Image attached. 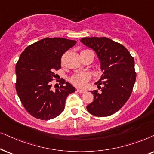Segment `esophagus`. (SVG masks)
<instances>
[{"label":"esophagus","instance_id":"obj_1","mask_svg":"<svg viewBox=\"0 0 154 154\" xmlns=\"http://www.w3.org/2000/svg\"><path fill=\"white\" fill-rule=\"evenodd\" d=\"M77 92H79V93H84V92H85V90H82V89H77Z\"/></svg>","mask_w":154,"mask_h":154}]
</instances>
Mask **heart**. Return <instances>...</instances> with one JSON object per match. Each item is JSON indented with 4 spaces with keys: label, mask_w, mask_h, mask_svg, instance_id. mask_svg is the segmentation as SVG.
Here are the masks:
<instances>
[{
    "label": "heart",
    "mask_w": 154,
    "mask_h": 154,
    "mask_svg": "<svg viewBox=\"0 0 154 154\" xmlns=\"http://www.w3.org/2000/svg\"><path fill=\"white\" fill-rule=\"evenodd\" d=\"M89 51V50H84L82 51ZM90 79V76L89 74L87 73H78L72 76L69 78V81L73 84L74 85L77 86L79 87H84L86 85V83Z\"/></svg>",
    "instance_id": "b5f03b06"
}]
</instances>
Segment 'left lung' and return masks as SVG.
I'll return each instance as SVG.
<instances>
[{
	"instance_id": "left-lung-1",
	"label": "left lung",
	"mask_w": 154,
	"mask_h": 154,
	"mask_svg": "<svg viewBox=\"0 0 154 154\" xmlns=\"http://www.w3.org/2000/svg\"><path fill=\"white\" fill-rule=\"evenodd\" d=\"M81 42L95 51L103 70L96 83L101 91H91L94 101L87 109L96 117L111 116L125 104L132 92L137 76L134 58L124 46L108 38L85 37Z\"/></svg>"
}]
</instances>
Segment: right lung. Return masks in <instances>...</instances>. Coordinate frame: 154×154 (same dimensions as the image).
<instances>
[{
	"instance_id": "obj_1",
	"label": "right lung",
	"mask_w": 154,
	"mask_h": 154,
	"mask_svg": "<svg viewBox=\"0 0 154 154\" xmlns=\"http://www.w3.org/2000/svg\"><path fill=\"white\" fill-rule=\"evenodd\" d=\"M77 42L63 38H45L29 45L20 55L15 67L16 91L24 108L36 119L48 120L58 116L65 100L75 88L65 80L51 89V81L61 68L63 55Z\"/></svg>"
}]
</instances>
